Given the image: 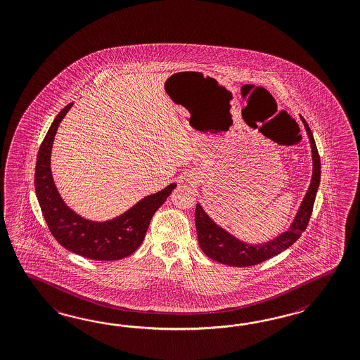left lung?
I'll return each mask as SVG.
<instances>
[{
  "label": "left lung",
  "mask_w": 360,
  "mask_h": 360,
  "mask_svg": "<svg viewBox=\"0 0 360 360\" xmlns=\"http://www.w3.org/2000/svg\"><path fill=\"white\" fill-rule=\"evenodd\" d=\"M303 124L306 127V131L309 134V143L312 148V159H314V172L312 180L309 185V192L306 194L304 200L302 202L301 209L298 211L295 220L290 226L289 231L280 234L274 241L263 243L258 246H250L248 243H241L236 240L233 236L226 233L220 226H217L206 212L202 210L200 205L195 207V228L198 234V243L203 252L219 263H223L232 267H249L262 263L263 260L269 259L280 254L281 251L288 249L295 243L304 229L309 226V217L312 214L315 197L318 193L319 184H320V155L318 148L314 140L312 132L309 129V124L302 117Z\"/></svg>",
  "instance_id": "1"
}]
</instances>
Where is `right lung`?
<instances>
[{"mask_svg":"<svg viewBox=\"0 0 360 360\" xmlns=\"http://www.w3.org/2000/svg\"><path fill=\"white\" fill-rule=\"evenodd\" d=\"M72 103L59 111L42 140L36 158L34 189L42 215L53 237L68 251L94 260L126 258L143 243L151 217L165 203L176 185L145 197L122 217L105 223L85 220L68 209L59 197L51 172V151L60 120Z\"/></svg>","mask_w":360,"mask_h":360,"instance_id":"add662e5","label":"right lung"}]
</instances>
